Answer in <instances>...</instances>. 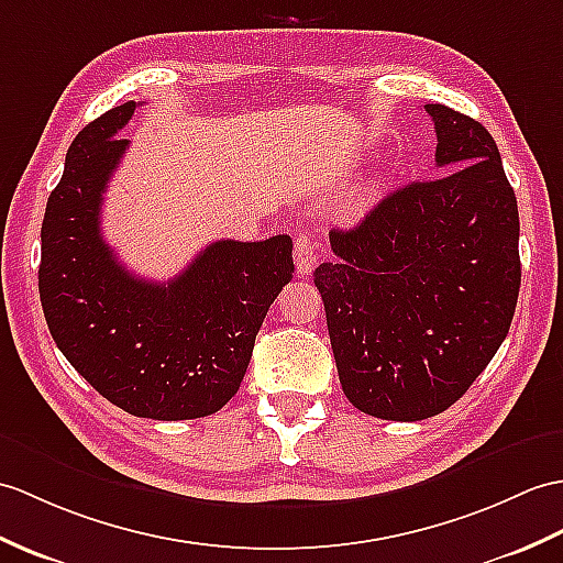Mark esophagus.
<instances>
[{
  "mask_svg": "<svg viewBox=\"0 0 563 563\" xmlns=\"http://www.w3.org/2000/svg\"><path fill=\"white\" fill-rule=\"evenodd\" d=\"M319 261V244L313 242V238L309 232H299L295 238V264H297V273L302 276H309L317 266Z\"/></svg>",
  "mask_w": 563,
  "mask_h": 563,
  "instance_id": "obj_1",
  "label": "esophagus"
}]
</instances>
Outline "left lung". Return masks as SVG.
<instances>
[{
    "label": "left lung",
    "mask_w": 563,
    "mask_h": 563,
    "mask_svg": "<svg viewBox=\"0 0 563 563\" xmlns=\"http://www.w3.org/2000/svg\"><path fill=\"white\" fill-rule=\"evenodd\" d=\"M439 179L378 201L357 228L331 230L313 271L338 376L357 410L417 422L459 400L511 329L520 290L518 203L492 134L446 104Z\"/></svg>",
    "instance_id": "1"
}]
</instances>
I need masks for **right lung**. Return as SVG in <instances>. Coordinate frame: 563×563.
Returning a JSON list of instances; mask_svg holds the SVG:
<instances>
[{
  "label": "right lung",
  "instance_id": "obj_1",
  "mask_svg": "<svg viewBox=\"0 0 563 563\" xmlns=\"http://www.w3.org/2000/svg\"><path fill=\"white\" fill-rule=\"evenodd\" d=\"M136 102L76 134L41 230L37 290L62 355L102 398L148 420L218 412L250 367L268 307L292 280V240H220L167 283L129 273L102 240L100 208Z\"/></svg>",
  "mask_w": 563,
  "mask_h": 563
}]
</instances>
